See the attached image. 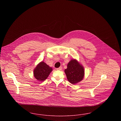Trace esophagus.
I'll return each instance as SVG.
<instances>
[{
	"label": "esophagus",
	"instance_id": "esophagus-1",
	"mask_svg": "<svg viewBox=\"0 0 121 121\" xmlns=\"http://www.w3.org/2000/svg\"><path fill=\"white\" fill-rule=\"evenodd\" d=\"M56 69H57V70H61L62 69V67H60L59 68Z\"/></svg>",
	"mask_w": 121,
	"mask_h": 121
}]
</instances>
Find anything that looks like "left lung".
<instances>
[{"label": "left lung", "mask_w": 121, "mask_h": 121, "mask_svg": "<svg viewBox=\"0 0 121 121\" xmlns=\"http://www.w3.org/2000/svg\"><path fill=\"white\" fill-rule=\"evenodd\" d=\"M65 73L69 82L75 84L82 80L84 76V69L83 66L76 59H73L67 65Z\"/></svg>", "instance_id": "obj_1"}]
</instances>
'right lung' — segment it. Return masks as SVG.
<instances>
[{"label":"right lung","instance_id":"add662e5","mask_svg":"<svg viewBox=\"0 0 121 121\" xmlns=\"http://www.w3.org/2000/svg\"><path fill=\"white\" fill-rule=\"evenodd\" d=\"M52 70L51 67H50L45 63L42 61L39 63L34 69V77L39 81H44L47 78Z\"/></svg>","mask_w":121,"mask_h":121}]
</instances>
